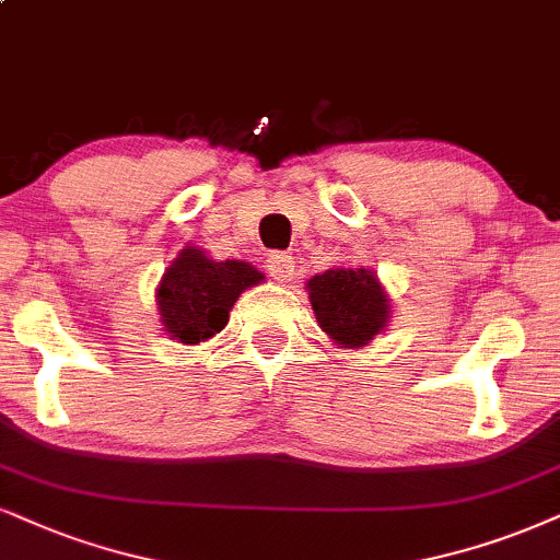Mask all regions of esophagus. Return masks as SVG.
Here are the masks:
<instances>
[{
	"mask_svg": "<svg viewBox=\"0 0 560 560\" xmlns=\"http://www.w3.org/2000/svg\"><path fill=\"white\" fill-rule=\"evenodd\" d=\"M269 278L278 280V282H288L295 275V261L288 254H269L265 261Z\"/></svg>",
	"mask_w": 560,
	"mask_h": 560,
	"instance_id": "esophagus-1",
	"label": "esophagus"
}]
</instances>
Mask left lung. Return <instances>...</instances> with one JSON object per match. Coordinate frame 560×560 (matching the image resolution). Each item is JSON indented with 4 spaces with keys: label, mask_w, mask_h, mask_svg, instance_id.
<instances>
[{
    "label": "left lung",
    "mask_w": 560,
    "mask_h": 560,
    "mask_svg": "<svg viewBox=\"0 0 560 560\" xmlns=\"http://www.w3.org/2000/svg\"><path fill=\"white\" fill-rule=\"evenodd\" d=\"M316 322L342 348H363L389 322V299L371 269L340 267L306 282Z\"/></svg>",
    "instance_id": "8db88e82"
}]
</instances>
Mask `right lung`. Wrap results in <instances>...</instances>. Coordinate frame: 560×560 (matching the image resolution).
I'll return each mask as SVG.
<instances>
[{"mask_svg": "<svg viewBox=\"0 0 560 560\" xmlns=\"http://www.w3.org/2000/svg\"><path fill=\"white\" fill-rule=\"evenodd\" d=\"M261 280L265 275L248 261H218L202 248L186 246L165 269L155 293L163 329L184 345L205 342L225 327L238 295Z\"/></svg>", "mask_w": 560, "mask_h": 560, "instance_id": "1", "label": "right lung"}]
</instances>
